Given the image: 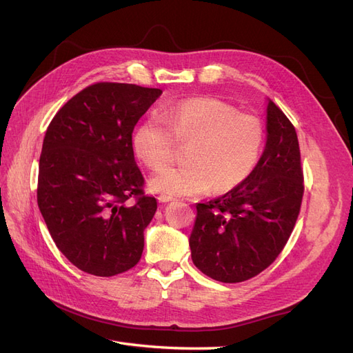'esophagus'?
Instances as JSON below:
<instances>
[{
    "label": "esophagus",
    "mask_w": 353,
    "mask_h": 353,
    "mask_svg": "<svg viewBox=\"0 0 353 353\" xmlns=\"http://www.w3.org/2000/svg\"><path fill=\"white\" fill-rule=\"evenodd\" d=\"M157 200H159V203H168V201H172V200H175V197H172V196H166V194H160V196L157 197Z\"/></svg>",
    "instance_id": "1"
}]
</instances>
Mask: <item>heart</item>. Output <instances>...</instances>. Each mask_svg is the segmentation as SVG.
<instances>
[{
    "label": "heart",
    "mask_w": 353,
    "mask_h": 353,
    "mask_svg": "<svg viewBox=\"0 0 353 353\" xmlns=\"http://www.w3.org/2000/svg\"><path fill=\"white\" fill-rule=\"evenodd\" d=\"M175 140L190 143L185 165L169 166L150 179L168 196H196L228 191L241 184L261 154L263 131L252 114L210 99L181 101L145 119L134 134V152L153 170L172 160Z\"/></svg>",
    "instance_id": "obj_1"
}]
</instances>
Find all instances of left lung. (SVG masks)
I'll return each instance as SVG.
<instances>
[{
    "label": "left lung",
    "instance_id": "left-lung-1",
    "mask_svg": "<svg viewBox=\"0 0 353 353\" xmlns=\"http://www.w3.org/2000/svg\"><path fill=\"white\" fill-rule=\"evenodd\" d=\"M303 197L297 134L266 101V143L252 174L228 193L197 203L191 259L221 283H241L276 259L290 237Z\"/></svg>",
    "mask_w": 353,
    "mask_h": 353
}]
</instances>
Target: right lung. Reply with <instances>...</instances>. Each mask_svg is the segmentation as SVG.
<instances>
[{"instance_id":"right-lung-1","label":"right lung","mask_w":353,"mask_h":353,"mask_svg":"<svg viewBox=\"0 0 353 353\" xmlns=\"http://www.w3.org/2000/svg\"><path fill=\"white\" fill-rule=\"evenodd\" d=\"M160 94L134 83H94L47 128L38 206L59 250L83 272L112 276L141 258L157 201L143 193L132 131Z\"/></svg>"}]
</instances>
